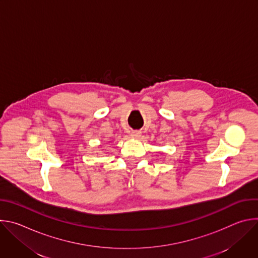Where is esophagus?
I'll list each match as a JSON object with an SVG mask.
<instances>
[{
    "label": "esophagus",
    "instance_id": "esophagus-1",
    "mask_svg": "<svg viewBox=\"0 0 258 258\" xmlns=\"http://www.w3.org/2000/svg\"><path fill=\"white\" fill-rule=\"evenodd\" d=\"M131 136H132L133 138H135V139H138V138L141 136V132H139V131H133L132 134H131Z\"/></svg>",
    "mask_w": 258,
    "mask_h": 258
}]
</instances>
